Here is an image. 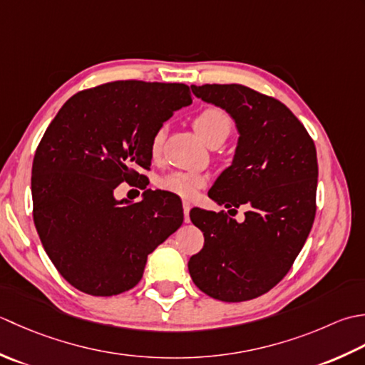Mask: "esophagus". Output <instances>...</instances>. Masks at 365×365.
Returning <instances> with one entry per match:
<instances>
[{
  "label": "esophagus",
  "instance_id": "1",
  "mask_svg": "<svg viewBox=\"0 0 365 365\" xmlns=\"http://www.w3.org/2000/svg\"><path fill=\"white\" fill-rule=\"evenodd\" d=\"M190 207H192L190 202H187V200H184V202H182V210H184V222H190V219H189V211H190Z\"/></svg>",
  "mask_w": 365,
  "mask_h": 365
}]
</instances>
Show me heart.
<instances>
[{
  "mask_svg": "<svg viewBox=\"0 0 365 365\" xmlns=\"http://www.w3.org/2000/svg\"><path fill=\"white\" fill-rule=\"evenodd\" d=\"M193 128L207 145L224 141L233 129V120L224 108L206 107L193 118ZM165 143V128H159L150 140L153 159H159ZM159 187L182 198H193L207 184V176L198 172H172L159 180Z\"/></svg>",
  "mask_w": 365,
  "mask_h": 365,
  "instance_id": "obj_1",
  "label": "heart"
}]
</instances>
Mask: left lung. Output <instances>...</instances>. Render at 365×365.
<instances>
[{"instance_id": "1", "label": "left lung", "mask_w": 365, "mask_h": 365, "mask_svg": "<svg viewBox=\"0 0 365 365\" xmlns=\"http://www.w3.org/2000/svg\"><path fill=\"white\" fill-rule=\"evenodd\" d=\"M205 102L227 110L240 130L233 165L210 190L225 211H190L205 244L189 259L190 277L214 299L241 302L269 292L292 269L317 214L315 143L285 103L244 85H192Z\"/></svg>"}]
</instances>
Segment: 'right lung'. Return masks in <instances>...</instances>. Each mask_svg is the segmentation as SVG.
Wrapping results in <instances>:
<instances>
[{
    "label": "right lung",
    "mask_w": 365,
    "mask_h": 365,
    "mask_svg": "<svg viewBox=\"0 0 365 365\" xmlns=\"http://www.w3.org/2000/svg\"><path fill=\"white\" fill-rule=\"evenodd\" d=\"M190 102L184 83L108 81L73 94L43 133L33 160L34 225L51 263L80 292L133 288L148 255L181 227L182 207L170 193L146 190L128 203L115 190L145 180L138 168L151 167L153 133Z\"/></svg>",
    "instance_id": "right-lung-1"
}]
</instances>
